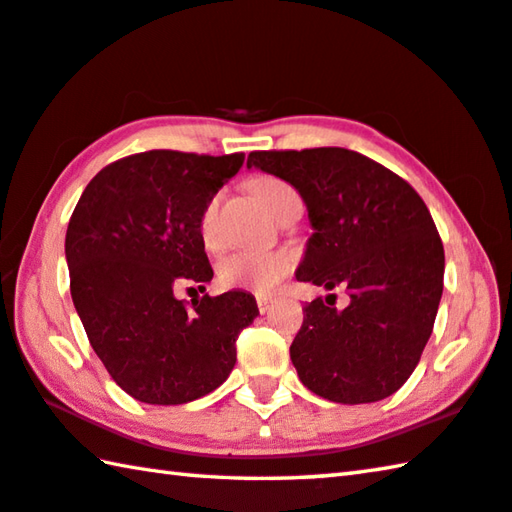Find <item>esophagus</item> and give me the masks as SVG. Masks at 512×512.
<instances>
[{
  "instance_id": "1",
  "label": "esophagus",
  "mask_w": 512,
  "mask_h": 512,
  "mask_svg": "<svg viewBox=\"0 0 512 512\" xmlns=\"http://www.w3.org/2000/svg\"><path fill=\"white\" fill-rule=\"evenodd\" d=\"M271 307H273V300L271 298H262V296L257 298V309L262 311V314H266V311L271 309Z\"/></svg>"
}]
</instances>
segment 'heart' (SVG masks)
Masks as SVG:
<instances>
[{
	"label": "heart",
	"instance_id": "obj_1",
	"mask_svg": "<svg viewBox=\"0 0 512 512\" xmlns=\"http://www.w3.org/2000/svg\"><path fill=\"white\" fill-rule=\"evenodd\" d=\"M248 187L273 216L298 198L296 189L275 176L250 178ZM219 203L221 196L212 194L198 214V235L207 248L216 246V241H219V232H216ZM293 266H296V257L289 250H239V253L221 259L216 280L223 289H241L255 293V296H271L284 277L293 271Z\"/></svg>",
	"mask_w": 512,
	"mask_h": 512
}]
</instances>
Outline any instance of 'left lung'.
Wrapping results in <instances>:
<instances>
[{
	"instance_id": "1",
	"label": "left lung",
	"mask_w": 512,
	"mask_h": 512,
	"mask_svg": "<svg viewBox=\"0 0 512 512\" xmlns=\"http://www.w3.org/2000/svg\"><path fill=\"white\" fill-rule=\"evenodd\" d=\"M248 167L287 180L314 228L300 282L345 287L336 311L316 298L302 309L291 361L311 393L329 402H379L418 366L443 296L445 250L420 194L384 164L323 146L253 151ZM336 298V296H334Z\"/></svg>"
}]
</instances>
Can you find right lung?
Returning <instances> with one entry per match:
<instances>
[{
  "label": "right lung",
  "instance_id": "add662e5",
  "mask_svg": "<svg viewBox=\"0 0 512 512\" xmlns=\"http://www.w3.org/2000/svg\"><path fill=\"white\" fill-rule=\"evenodd\" d=\"M241 164L244 153H135L103 167L74 207L65 237L74 307L108 375L135 400L192 402L235 368L255 298L205 293L189 305L173 289L212 280L198 214Z\"/></svg>",
  "mask_w": 512,
  "mask_h": 512
}]
</instances>
